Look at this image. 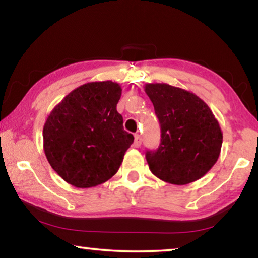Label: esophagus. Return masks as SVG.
Segmentation results:
<instances>
[{"label":"esophagus","instance_id":"esophagus-1","mask_svg":"<svg viewBox=\"0 0 258 258\" xmlns=\"http://www.w3.org/2000/svg\"><path fill=\"white\" fill-rule=\"evenodd\" d=\"M141 144H142V137H141L140 134H136L135 140H134V146H135V148H139L141 147Z\"/></svg>","mask_w":258,"mask_h":258}]
</instances>
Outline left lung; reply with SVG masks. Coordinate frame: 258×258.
Segmentation results:
<instances>
[{
	"label": "left lung",
	"instance_id": "left-lung-1",
	"mask_svg": "<svg viewBox=\"0 0 258 258\" xmlns=\"http://www.w3.org/2000/svg\"><path fill=\"white\" fill-rule=\"evenodd\" d=\"M161 124V144L147 151L150 171L162 181L184 185L203 177L221 154L220 123L202 98L167 83H147Z\"/></svg>",
	"mask_w": 258,
	"mask_h": 258
}]
</instances>
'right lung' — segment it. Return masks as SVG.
<instances>
[{
  "label": "right lung",
  "mask_w": 258,
  "mask_h": 258,
  "mask_svg": "<svg viewBox=\"0 0 258 258\" xmlns=\"http://www.w3.org/2000/svg\"><path fill=\"white\" fill-rule=\"evenodd\" d=\"M122 88L112 81L82 84L50 111L43 150L51 168L76 188L107 182L121 167L134 136L116 110Z\"/></svg>",
  "instance_id": "1"
}]
</instances>
